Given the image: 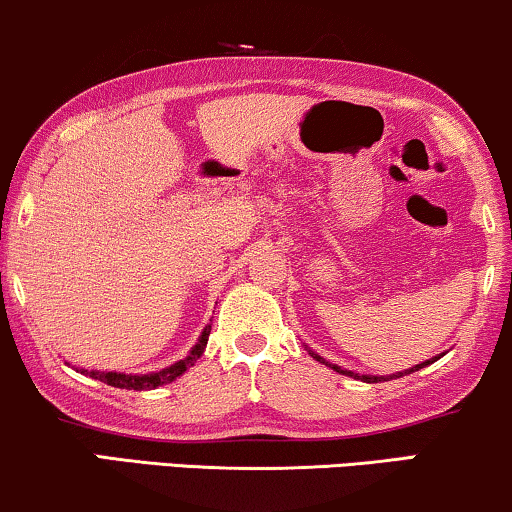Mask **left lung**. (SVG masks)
I'll use <instances>...</instances> for the list:
<instances>
[{"instance_id": "obj_1", "label": "left lung", "mask_w": 512, "mask_h": 512, "mask_svg": "<svg viewBox=\"0 0 512 512\" xmlns=\"http://www.w3.org/2000/svg\"><path fill=\"white\" fill-rule=\"evenodd\" d=\"M306 350H308V355H311V357L315 359V362H320V364L329 366V369H334L336 373H341V376H350V378H355V380H364V383H383V380H394V378L408 376V373H415V371H420V369H424V366L434 364L436 359H441V357L445 355V352H441V355H438V357H431V359H427V362H422V364H415V366H410V369H403V371H397V373H390V376H359V373H355V371H348V369H343V366H338V364H331V362H327L325 357H320L318 352L308 348V345H306Z\"/></svg>"}]
</instances>
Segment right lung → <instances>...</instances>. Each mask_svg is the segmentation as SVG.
Here are the masks:
<instances>
[{
  "mask_svg": "<svg viewBox=\"0 0 512 512\" xmlns=\"http://www.w3.org/2000/svg\"><path fill=\"white\" fill-rule=\"evenodd\" d=\"M208 334H211V325H206L204 331H201L199 341L192 345V350L187 352L183 359H178L176 364L167 366V369H160V371H150V373H120V371H88V369H76L81 371L83 376H90L95 380H102V383L111 385V387H120V390H136V392H143V390H157V387L167 385V383H174L178 376H183V373L194 366V362L204 355L206 350V343H208Z\"/></svg>",
  "mask_w": 512,
  "mask_h": 512,
  "instance_id": "1",
  "label": "right lung"
}]
</instances>
